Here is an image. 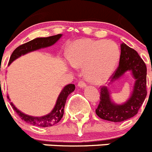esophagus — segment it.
I'll return each mask as SVG.
<instances>
[{
  "label": "esophagus",
  "instance_id": "esophagus-1",
  "mask_svg": "<svg viewBox=\"0 0 152 152\" xmlns=\"http://www.w3.org/2000/svg\"><path fill=\"white\" fill-rule=\"evenodd\" d=\"M77 86H78V88H86L87 85L85 84V81H80L78 84H77Z\"/></svg>",
  "mask_w": 152,
  "mask_h": 152
}]
</instances>
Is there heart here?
Returning <instances> with one entry per match:
<instances>
[{"instance_id":"1","label":"heart","mask_w":152,"mask_h":152,"mask_svg":"<svg viewBox=\"0 0 152 152\" xmlns=\"http://www.w3.org/2000/svg\"><path fill=\"white\" fill-rule=\"evenodd\" d=\"M118 45L105 40L81 39L70 46L67 60L72 67H84L85 77L96 85L105 82L111 76L119 60Z\"/></svg>"}]
</instances>
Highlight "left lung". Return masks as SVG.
I'll use <instances>...</instances> for the list:
<instances>
[{"label":"left lung","mask_w":152,"mask_h":152,"mask_svg":"<svg viewBox=\"0 0 152 152\" xmlns=\"http://www.w3.org/2000/svg\"><path fill=\"white\" fill-rule=\"evenodd\" d=\"M127 71L132 72L135 81L130 98L123 104H116L111 100V92L107 86L101 88L100 102L95 112L102 119L121 122L137 115L143 104L147 95L146 65L136 50L122 43L119 66L112 75L111 82L118 81Z\"/></svg>","instance_id":"obj_1"}]
</instances>
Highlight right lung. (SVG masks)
Wrapping results in <instances>:
<instances>
[{
    "label": "right lung",
    "instance_id": "right-lung-1",
    "mask_svg": "<svg viewBox=\"0 0 152 152\" xmlns=\"http://www.w3.org/2000/svg\"><path fill=\"white\" fill-rule=\"evenodd\" d=\"M61 36L62 34H57V35L50 36V37H37L32 41L25 43L24 45H20L13 51L11 58H10L8 64H11L14 60L20 58L21 55H24L28 53L32 52V51L39 50V49L45 48L52 46L61 37ZM75 89V86L73 84H69V85H66L62 89L60 94L58 95L56 104H55L52 111L48 115H44V116L35 117L26 115V114L21 112L20 110H18L12 102H11V105L12 106L14 111H16L18 116L20 117L22 120H24L25 122L32 124V125L44 127V128L50 127L59 122L61 119L62 118L66 100H67L68 95L71 94V92H73ZM7 98H9L8 96H7ZM9 101H11L10 98H9Z\"/></svg>",
    "mask_w": 152,
    "mask_h": 152
}]
</instances>
